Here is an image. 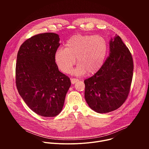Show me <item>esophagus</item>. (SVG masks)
I'll list each match as a JSON object with an SVG mask.
<instances>
[{"mask_svg":"<svg viewBox=\"0 0 149 149\" xmlns=\"http://www.w3.org/2000/svg\"><path fill=\"white\" fill-rule=\"evenodd\" d=\"M78 81V79H75V78H71V84H75Z\"/></svg>","mask_w":149,"mask_h":149,"instance_id":"1","label":"esophagus"}]
</instances>
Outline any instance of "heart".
I'll return each instance as SVG.
<instances>
[{
  "label": "heart",
  "mask_w": 149,
  "mask_h": 149,
  "mask_svg": "<svg viewBox=\"0 0 149 149\" xmlns=\"http://www.w3.org/2000/svg\"><path fill=\"white\" fill-rule=\"evenodd\" d=\"M107 51V42L102 36L78 34L67 41L64 49L56 51L55 61L60 70L69 73L77 59L79 65L74 71L75 75L94 74L102 66Z\"/></svg>",
  "instance_id": "1"
}]
</instances>
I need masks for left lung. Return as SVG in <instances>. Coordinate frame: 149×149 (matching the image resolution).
I'll use <instances>...</instances> for the list:
<instances>
[{
    "instance_id": "obj_1",
    "label": "left lung",
    "mask_w": 149,
    "mask_h": 149,
    "mask_svg": "<svg viewBox=\"0 0 149 149\" xmlns=\"http://www.w3.org/2000/svg\"><path fill=\"white\" fill-rule=\"evenodd\" d=\"M110 55L91 77L84 81L85 99L89 107L98 113L118 109L128 97L133 74L132 54L121 38L109 42Z\"/></svg>"
}]
</instances>
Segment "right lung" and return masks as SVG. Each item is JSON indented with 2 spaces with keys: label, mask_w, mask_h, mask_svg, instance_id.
Segmentation results:
<instances>
[{
  "label": "right lung",
  "mask_w": 149,
  "mask_h": 149,
  "mask_svg": "<svg viewBox=\"0 0 149 149\" xmlns=\"http://www.w3.org/2000/svg\"><path fill=\"white\" fill-rule=\"evenodd\" d=\"M59 39L55 33L36 35L24 42L17 55L18 93L28 107L42 117L59 114L71 86L70 78L59 71L55 61Z\"/></svg>",
  "instance_id": "obj_1"
}]
</instances>
